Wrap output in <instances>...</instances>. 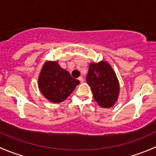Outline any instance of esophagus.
Masks as SVG:
<instances>
[{"label":"esophagus","instance_id":"esophagus-1","mask_svg":"<svg viewBox=\"0 0 156 156\" xmlns=\"http://www.w3.org/2000/svg\"><path fill=\"white\" fill-rule=\"evenodd\" d=\"M78 81H79L81 83H82L83 81H84V78H83V77L80 76L79 78H78Z\"/></svg>","mask_w":156,"mask_h":156}]
</instances>
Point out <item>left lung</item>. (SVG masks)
I'll return each instance as SVG.
<instances>
[{
    "label": "left lung",
    "instance_id": "obj_1",
    "mask_svg": "<svg viewBox=\"0 0 156 156\" xmlns=\"http://www.w3.org/2000/svg\"><path fill=\"white\" fill-rule=\"evenodd\" d=\"M86 81L91 88L94 100L101 107L114 106L119 94V83L108 62L100 61L90 64Z\"/></svg>",
    "mask_w": 156,
    "mask_h": 156
}]
</instances>
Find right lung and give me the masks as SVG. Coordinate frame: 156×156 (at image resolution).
<instances>
[{
	"label": "right lung",
	"mask_w": 156,
	"mask_h": 156,
	"mask_svg": "<svg viewBox=\"0 0 156 156\" xmlns=\"http://www.w3.org/2000/svg\"><path fill=\"white\" fill-rule=\"evenodd\" d=\"M80 83L62 69L57 62L44 63L38 78V87L41 94L52 103L64 101Z\"/></svg>",
	"instance_id": "add662e5"
}]
</instances>
